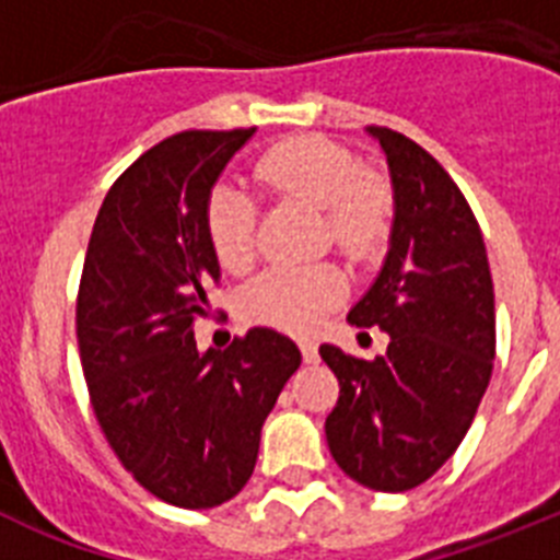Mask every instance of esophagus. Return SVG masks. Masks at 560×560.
Returning a JSON list of instances; mask_svg holds the SVG:
<instances>
[{
  "mask_svg": "<svg viewBox=\"0 0 560 560\" xmlns=\"http://www.w3.org/2000/svg\"><path fill=\"white\" fill-rule=\"evenodd\" d=\"M300 350H303L305 364H314V361H319V350H316V345L311 339L300 341Z\"/></svg>",
  "mask_w": 560,
  "mask_h": 560,
  "instance_id": "34e87169",
  "label": "esophagus"
}]
</instances>
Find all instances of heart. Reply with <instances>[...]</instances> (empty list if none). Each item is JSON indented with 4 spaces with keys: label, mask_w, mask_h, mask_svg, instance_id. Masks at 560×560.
I'll use <instances>...</instances> for the list:
<instances>
[{
    "label": "heart",
    "mask_w": 560,
    "mask_h": 560,
    "mask_svg": "<svg viewBox=\"0 0 560 560\" xmlns=\"http://www.w3.org/2000/svg\"><path fill=\"white\" fill-rule=\"evenodd\" d=\"M257 182L283 199L323 210L325 237L348 257H368L393 226V190L381 176L361 171L348 148L303 133L277 142L257 160ZM205 230L212 255L230 271H244L255 257L257 210L249 192L219 182L207 196ZM345 296V280L334 266L277 269L257 277L244 291L246 319L269 328L305 334Z\"/></svg>",
    "instance_id": "heart-1"
}]
</instances>
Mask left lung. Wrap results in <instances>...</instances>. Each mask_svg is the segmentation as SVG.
<instances>
[{"instance_id":"8db88e82","label":"left lung","mask_w":560,"mask_h":560,"mask_svg":"<svg viewBox=\"0 0 560 560\" xmlns=\"http://www.w3.org/2000/svg\"><path fill=\"white\" fill-rule=\"evenodd\" d=\"M387 156L395 219L387 260L348 323L389 334L373 361L323 345L339 378L325 438L364 488L412 491L446 463L471 427L497 355L493 280L471 207L432 153L370 126Z\"/></svg>"}]
</instances>
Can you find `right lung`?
Returning <instances> with one entry per match:
<instances>
[{
  "label": "right lung",
  "instance_id": "right-lung-1",
  "mask_svg": "<svg viewBox=\"0 0 560 560\" xmlns=\"http://www.w3.org/2000/svg\"><path fill=\"white\" fill-rule=\"evenodd\" d=\"M252 133L182 131L142 153L103 199L78 289V348L108 446L145 491L187 511L249 482L264 420L303 361L271 328L207 353L192 336L221 280L207 196Z\"/></svg>",
  "mask_w": 560,
  "mask_h": 560
}]
</instances>
